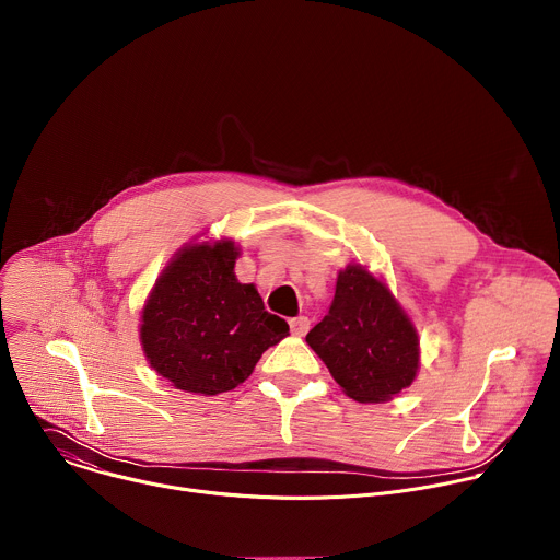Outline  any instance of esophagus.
I'll return each instance as SVG.
<instances>
[{"label": "esophagus", "instance_id": "esophagus-1", "mask_svg": "<svg viewBox=\"0 0 560 560\" xmlns=\"http://www.w3.org/2000/svg\"><path fill=\"white\" fill-rule=\"evenodd\" d=\"M290 332L294 335V337H303L305 332H307V328H310V322L305 316H294V318H290Z\"/></svg>", "mask_w": 560, "mask_h": 560}]
</instances>
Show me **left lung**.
I'll list each match as a JSON object with an SVG mask.
<instances>
[{
    "label": "left lung",
    "instance_id": "obj_1",
    "mask_svg": "<svg viewBox=\"0 0 560 560\" xmlns=\"http://www.w3.org/2000/svg\"><path fill=\"white\" fill-rule=\"evenodd\" d=\"M307 346L359 404H385L410 387L421 368L419 332L389 285L361 264L337 275L330 312Z\"/></svg>",
    "mask_w": 560,
    "mask_h": 560
}]
</instances>
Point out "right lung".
Returning a JSON list of instances; mask_svg holds the SVG:
<instances>
[{"label":"right lung","mask_w":560,"mask_h":560,"mask_svg":"<svg viewBox=\"0 0 560 560\" xmlns=\"http://www.w3.org/2000/svg\"><path fill=\"white\" fill-rule=\"evenodd\" d=\"M232 238L186 244L156 277L139 318L150 368L177 389L212 396L244 383L290 332L234 275Z\"/></svg>","instance_id":"right-lung-1"}]
</instances>
